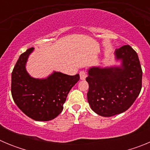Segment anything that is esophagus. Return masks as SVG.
<instances>
[{
	"instance_id": "esophagus-1",
	"label": "esophagus",
	"mask_w": 150,
	"mask_h": 150,
	"mask_svg": "<svg viewBox=\"0 0 150 150\" xmlns=\"http://www.w3.org/2000/svg\"><path fill=\"white\" fill-rule=\"evenodd\" d=\"M79 76H80V79L83 80L86 78L87 76V72L86 71H82L79 72Z\"/></svg>"
}]
</instances>
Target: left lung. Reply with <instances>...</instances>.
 <instances>
[{"instance_id": "left-lung-1", "label": "left lung", "mask_w": 150, "mask_h": 150, "mask_svg": "<svg viewBox=\"0 0 150 150\" xmlns=\"http://www.w3.org/2000/svg\"><path fill=\"white\" fill-rule=\"evenodd\" d=\"M121 67H91L86 80L88 83V102L91 110L104 117L126 111L133 104L142 88V69L137 52L125 45L116 49Z\"/></svg>"}]
</instances>
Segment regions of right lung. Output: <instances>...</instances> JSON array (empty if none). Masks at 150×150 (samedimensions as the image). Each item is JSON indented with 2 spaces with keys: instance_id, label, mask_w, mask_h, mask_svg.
<instances>
[{
  "instance_id": "add662e5",
  "label": "right lung",
  "mask_w": 150,
  "mask_h": 150,
  "mask_svg": "<svg viewBox=\"0 0 150 150\" xmlns=\"http://www.w3.org/2000/svg\"><path fill=\"white\" fill-rule=\"evenodd\" d=\"M33 50L31 47L22 53L13 68L12 96L17 107L30 119L50 121L62 112L69 91L79 81V75L54 72L46 79L31 77L25 64Z\"/></svg>"
}]
</instances>
